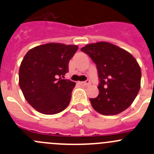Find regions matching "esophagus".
<instances>
[{"label": "esophagus", "mask_w": 154, "mask_h": 154, "mask_svg": "<svg viewBox=\"0 0 154 154\" xmlns=\"http://www.w3.org/2000/svg\"><path fill=\"white\" fill-rule=\"evenodd\" d=\"M90 83V81L89 80H86V81L80 82V84L82 85V86H86V85H89Z\"/></svg>", "instance_id": "1"}]
</instances>
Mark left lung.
Returning a JSON list of instances; mask_svg holds the SVG:
<instances>
[{"mask_svg":"<svg viewBox=\"0 0 154 154\" xmlns=\"http://www.w3.org/2000/svg\"><path fill=\"white\" fill-rule=\"evenodd\" d=\"M81 51L96 65L99 94L89 98L94 110L116 115L127 109L141 87V71L136 59L123 49L107 42L87 44Z\"/></svg>","mask_w":154,"mask_h":154,"instance_id":"8db88e82","label":"left lung"}]
</instances>
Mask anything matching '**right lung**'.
<instances>
[{"mask_svg": "<svg viewBox=\"0 0 154 154\" xmlns=\"http://www.w3.org/2000/svg\"><path fill=\"white\" fill-rule=\"evenodd\" d=\"M76 45L50 43L25 54L19 72V86L26 101L40 113L56 114L69 104L76 83L65 80Z\"/></svg>", "mask_w": 154, "mask_h": 154, "instance_id": "obj_1", "label": "right lung"}]
</instances>
